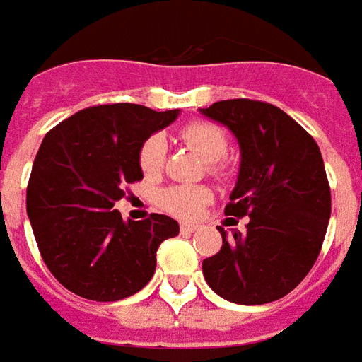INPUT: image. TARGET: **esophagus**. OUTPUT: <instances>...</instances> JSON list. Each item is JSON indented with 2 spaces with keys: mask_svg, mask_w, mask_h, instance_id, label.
<instances>
[{
  "mask_svg": "<svg viewBox=\"0 0 362 362\" xmlns=\"http://www.w3.org/2000/svg\"><path fill=\"white\" fill-rule=\"evenodd\" d=\"M180 230H182V235H189V233H196L197 225H192V223H182Z\"/></svg>",
  "mask_w": 362,
  "mask_h": 362,
  "instance_id": "obj_1",
  "label": "esophagus"
}]
</instances>
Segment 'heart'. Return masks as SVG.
Returning <instances> with one entry per match:
<instances>
[{
    "label": "heart",
    "mask_w": 362,
    "mask_h": 362,
    "mask_svg": "<svg viewBox=\"0 0 362 362\" xmlns=\"http://www.w3.org/2000/svg\"><path fill=\"white\" fill-rule=\"evenodd\" d=\"M180 139L213 168H217L221 158L227 155V135L209 122L186 124L180 129ZM165 141L158 135H153L143 143L139 151V166L145 176H157L160 173L163 163H165ZM205 202H207V192L202 188H189V186H174V188L165 189L160 196V205L165 207V211L182 219L196 217L197 213L202 211Z\"/></svg>",
    "instance_id": "heart-1"
}]
</instances>
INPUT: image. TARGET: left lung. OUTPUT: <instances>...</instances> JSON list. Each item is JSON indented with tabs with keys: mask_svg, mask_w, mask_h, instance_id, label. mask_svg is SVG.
Here are the masks:
<instances>
[{
	"mask_svg": "<svg viewBox=\"0 0 362 362\" xmlns=\"http://www.w3.org/2000/svg\"><path fill=\"white\" fill-rule=\"evenodd\" d=\"M240 147V168L227 215L250 223L204 259L207 285L235 304H266L306 277L326 236L332 196L318 145L273 104L235 98L199 108Z\"/></svg>",
	"mask_w": 362,
	"mask_h": 362,
	"instance_id": "obj_1",
	"label": "left lung"
}]
</instances>
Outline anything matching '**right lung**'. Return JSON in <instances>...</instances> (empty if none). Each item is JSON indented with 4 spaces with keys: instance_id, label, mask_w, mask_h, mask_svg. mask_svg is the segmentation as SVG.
Wrapping results in <instances>:
<instances>
[{
    "instance_id": "right-lung-1",
    "label": "right lung",
    "mask_w": 362,
    "mask_h": 362,
    "mask_svg": "<svg viewBox=\"0 0 362 362\" xmlns=\"http://www.w3.org/2000/svg\"><path fill=\"white\" fill-rule=\"evenodd\" d=\"M178 114L103 104L64 119L42 139L27 213L44 264L75 295L96 303L135 295L155 273L160 243L180 233L166 215L124 221L112 209L127 184L143 178V143Z\"/></svg>"
}]
</instances>
